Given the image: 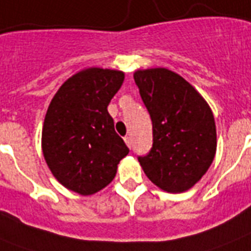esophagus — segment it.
<instances>
[{
  "instance_id": "34e87169",
  "label": "esophagus",
  "mask_w": 251,
  "mask_h": 251,
  "mask_svg": "<svg viewBox=\"0 0 251 251\" xmlns=\"http://www.w3.org/2000/svg\"><path fill=\"white\" fill-rule=\"evenodd\" d=\"M124 139H125V143H126V146H127V147H131V146H133V139H131V138L130 137H125L124 138Z\"/></svg>"
}]
</instances>
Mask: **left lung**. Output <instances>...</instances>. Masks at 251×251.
Wrapping results in <instances>:
<instances>
[{"label": "left lung", "mask_w": 251, "mask_h": 251, "mask_svg": "<svg viewBox=\"0 0 251 251\" xmlns=\"http://www.w3.org/2000/svg\"><path fill=\"white\" fill-rule=\"evenodd\" d=\"M134 80L152 121V149L139 156L146 176L168 193L193 187L216 153V126L202 95L164 68L138 70Z\"/></svg>", "instance_id": "left-lung-1"}]
</instances>
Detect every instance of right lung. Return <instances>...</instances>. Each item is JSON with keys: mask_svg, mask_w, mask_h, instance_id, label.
<instances>
[{"mask_svg": "<svg viewBox=\"0 0 251 251\" xmlns=\"http://www.w3.org/2000/svg\"><path fill=\"white\" fill-rule=\"evenodd\" d=\"M124 78L118 70L84 69L69 78L49 104L41 149L53 176L69 190L80 195L100 191L129 153L106 109Z\"/></svg>", "mask_w": 251, "mask_h": 251, "instance_id": "1", "label": "right lung"}]
</instances>
